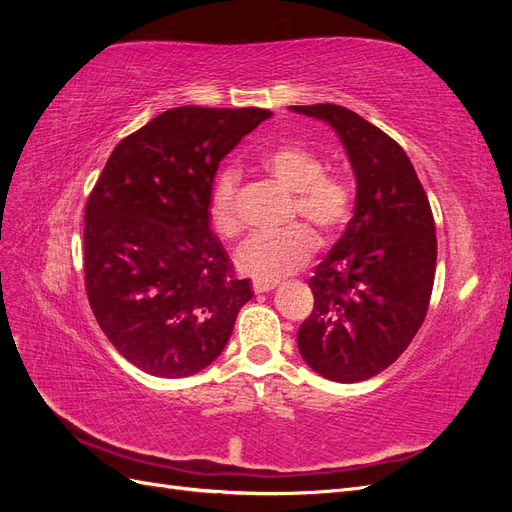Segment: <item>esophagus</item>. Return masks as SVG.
Listing matches in <instances>:
<instances>
[{"mask_svg":"<svg viewBox=\"0 0 512 512\" xmlns=\"http://www.w3.org/2000/svg\"><path fill=\"white\" fill-rule=\"evenodd\" d=\"M277 284L275 282H265V280H254L252 282V288H254V292H269V290H273Z\"/></svg>","mask_w":512,"mask_h":512,"instance_id":"obj_1","label":"esophagus"}]
</instances>
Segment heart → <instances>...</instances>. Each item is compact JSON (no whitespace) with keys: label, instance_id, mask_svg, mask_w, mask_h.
Masks as SVG:
<instances>
[{"label":"heart","instance_id":"heart-1","mask_svg":"<svg viewBox=\"0 0 512 512\" xmlns=\"http://www.w3.org/2000/svg\"><path fill=\"white\" fill-rule=\"evenodd\" d=\"M258 168L292 192L288 220H303L320 243H331L344 230L352 211V192L342 177L324 170L316 151L299 143H277L260 153ZM237 185V175L226 170L211 190L209 224L222 239H235L241 230ZM312 252V232L303 224H292L280 232L247 239L237 254V265L256 280L280 282L299 271Z\"/></svg>","mask_w":512,"mask_h":512}]
</instances>
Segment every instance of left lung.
<instances>
[{
    "instance_id": "1",
    "label": "left lung",
    "mask_w": 512,
    "mask_h": 512,
    "mask_svg": "<svg viewBox=\"0 0 512 512\" xmlns=\"http://www.w3.org/2000/svg\"><path fill=\"white\" fill-rule=\"evenodd\" d=\"M290 108L329 123L356 179L352 220L307 282L314 309L299 329V352L322 378L361 382L395 363L421 329L436 224L410 158L389 134L337 104Z\"/></svg>"
}]
</instances>
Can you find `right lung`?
Returning <instances> with one entry per match:
<instances>
[{
    "label": "right lung",
    "instance_id": "obj_1",
    "mask_svg": "<svg viewBox=\"0 0 512 512\" xmlns=\"http://www.w3.org/2000/svg\"><path fill=\"white\" fill-rule=\"evenodd\" d=\"M273 113L177 106L126 136L85 207V290L115 350L145 374L185 378L222 354L250 280L209 226L220 162Z\"/></svg>",
    "mask_w": 512,
    "mask_h": 512
}]
</instances>
